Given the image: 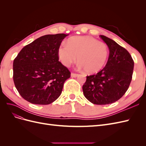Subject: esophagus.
<instances>
[{"mask_svg": "<svg viewBox=\"0 0 146 146\" xmlns=\"http://www.w3.org/2000/svg\"><path fill=\"white\" fill-rule=\"evenodd\" d=\"M77 76H78V74H76V73H72L71 74V77H74V78H76Z\"/></svg>", "mask_w": 146, "mask_h": 146, "instance_id": "obj_1", "label": "esophagus"}]
</instances>
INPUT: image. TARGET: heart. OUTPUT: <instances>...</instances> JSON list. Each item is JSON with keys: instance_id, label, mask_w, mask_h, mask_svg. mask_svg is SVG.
<instances>
[{"instance_id": "1", "label": "heart", "mask_w": 146, "mask_h": 146, "mask_svg": "<svg viewBox=\"0 0 146 146\" xmlns=\"http://www.w3.org/2000/svg\"><path fill=\"white\" fill-rule=\"evenodd\" d=\"M59 60L69 66L77 60L78 68L88 74H94L102 69L108 57V47L105 43L91 36H75L63 42L58 48Z\"/></svg>"}]
</instances>
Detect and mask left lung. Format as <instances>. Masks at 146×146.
I'll return each instance as SVG.
<instances>
[{
    "label": "left lung",
    "instance_id": "8db88e82",
    "mask_svg": "<svg viewBox=\"0 0 146 146\" xmlns=\"http://www.w3.org/2000/svg\"><path fill=\"white\" fill-rule=\"evenodd\" d=\"M100 38L109 48L107 64L97 74L86 76L83 85L84 96L96 105L115 102L124 95L131 81L134 61L129 52L113 39Z\"/></svg>",
    "mask_w": 146,
    "mask_h": 146
}]
</instances>
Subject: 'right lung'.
<instances>
[{
    "label": "right lung",
    "instance_id": "1",
    "mask_svg": "<svg viewBox=\"0 0 146 146\" xmlns=\"http://www.w3.org/2000/svg\"><path fill=\"white\" fill-rule=\"evenodd\" d=\"M68 35H46L23 48L13 61V80L22 98L48 105L59 98L70 72L58 61V48Z\"/></svg>",
    "mask_w": 146,
    "mask_h": 146
}]
</instances>
